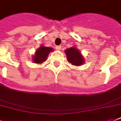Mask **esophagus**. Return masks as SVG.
Listing matches in <instances>:
<instances>
[{"instance_id": "obj_1", "label": "esophagus", "mask_w": 121, "mask_h": 121, "mask_svg": "<svg viewBox=\"0 0 121 121\" xmlns=\"http://www.w3.org/2000/svg\"><path fill=\"white\" fill-rule=\"evenodd\" d=\"M56 49L57 51H60V50H61V46H57L56 47Z\"/></svg>"}]
</instances>
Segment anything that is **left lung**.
Listing matches in <instances>:
<instances>
[{"label": "left lung", "instance_id": "1", "mask_svg": "<svg viewBox=\"0 0 121 121\" xmlns=\"http://www.w3.org/2000/svg\"><path fill=\"white\" fill-rule=\"evenodd\" d=\"M67 61L75 66H80L85 63V58L76 47L73 46L65 50Z\"/></svg>", "mask_w": 121, "mask_h": 121}]
</instances>
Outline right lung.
<instances>
[{"instance_id": "add662e5", "label": "right lung", "mask_w": 121, "mask_h": 121, "mask_svg": "<svg viewBox=\"0 0 121 121\" xmlns=\"http://www.w3.org/2000/svg\"><path fill=\"white\" fill-rule=\"evenodd\" d=\"M53 51L54 49L51 47H46L41 45L40 48L36 50L35 54L32 56L33 62L37 64H43V62L46 61L49 54Z\"/></svg>"}]
</instances>
